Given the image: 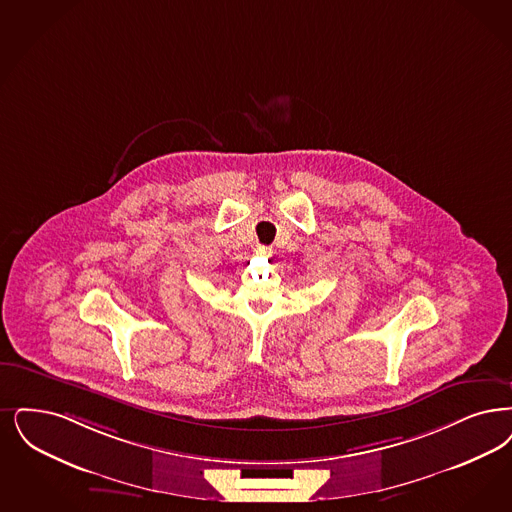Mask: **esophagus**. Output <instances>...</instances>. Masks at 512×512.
I'll return each mask as SVG.
<instances>
[{
	"label": "esophagus",
	"mask_w": 512,
	"mask_h": 512,
	"mask_svg": "<svg viewBox=\"0 0 512 512\" xmlns=\"http://www.w3.org/2000/svg\"><path fill=\"white\" fill-rule=\"evenodd\" d=\"M255 255H257V257H263V259H268V257H272V247L257 246L255 247Z\"/></svg>",
	"instance_id": "1"
}]
</instances>
